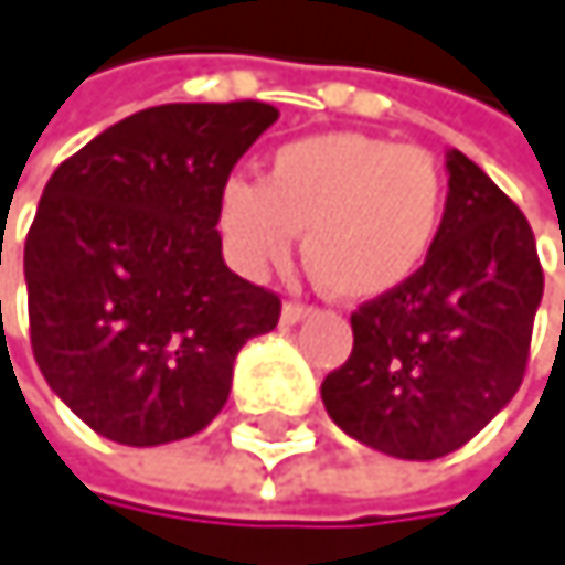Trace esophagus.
<instances>
[{"label":"esophagus","mask_w":565,"mask_h":565,"mask_svg":"<svg viewBox=\"0 0 565 565\" xmlns=\"http://www.w3.org/2000/svg\"><path fill=\"white\" fill-rule=\"evenodd\" d=\"M311 311H315L311 305H301V301H288L285 308H280V321H285V324H298V321H305V318H308Z\"/></svg>","instance_id":"obj_1"}]
</instances>
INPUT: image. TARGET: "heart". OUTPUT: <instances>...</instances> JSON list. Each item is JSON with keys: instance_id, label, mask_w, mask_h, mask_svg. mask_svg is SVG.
<instances>
[{"instance_id": "1", "label": "heart", "mask_w": 565, "mask_h": 565, "mask_svg": "<svg viewBox=\"0 0 565 565\" xmlns=\"http://www.w3.org/2000/svg\"><path fill=\"white\" fill-rule=\"evenodd\" d=\"M441 217L446 173L408 143L318 134L277 147L257 183L234 177L217 221L250 270L285 267L305 231V260L334 298H382L425 264Z\"/></svg>"}]
</instances>
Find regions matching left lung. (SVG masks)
Masks as SVG:
<instances>
[{
  "instance_id": "1",
  "label": "left lung",
  "mask_w": 565,
  "mask_h": 565,
  "mask_svg": "<svg viewBox=\"0 0 565 565\" xmlns=\"http://www.w3.org/2000/svg\"><path fill=\"white\" fill-rule=\"evenodd\" d=\"M540 301L526 214L452 150L438 237L402 288L351 311V354L321 382L328 415L395 459L462 449L519 392Z\"/></svg>"
}]
</instances>
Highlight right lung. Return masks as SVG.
<instances>
[{
  "label": "right lung",
  "mask_w": 565,
  "mask_h": 565,
  "mask_svg": "<svg viewBox=\"0 0 565 565\" xmlns=\"http://www.w3.org/2000/svg\"><path fill=\"white\" fill-rule=\"evenodd\" d=\"M260 99L163 103L56 167L25 234L29 341L50 388L103 438L163 446L207 428L237 351L280 298L221 257L234 163L274 124Z\"/></svg>",
  "instance_id": "obj_1"
}]
</instances>
